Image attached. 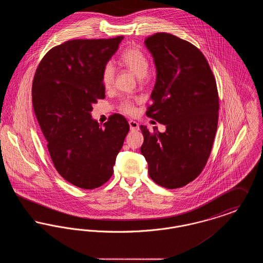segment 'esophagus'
<instances>
[{
	"mask_svg": "<svg viewBox=\"0 0 263 263\" xmlns=\"http://www.w3.org/2000/svg\"><path fill=\"white\" fill-rule=\"evenodd\" d=\"M129 126H130V130L131 131H138L139 130V124H138L136 121H134V120H130L129 121Z\"/></svg>",
	"mask_w": 263,
	"mask_h": 263,
	"instance_id": "esophagus-1",
	"label": "esophagus"
}]
</instances>
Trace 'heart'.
<instances>
[{
  "mask_svg": "<svg viewBox=\"0 0 263 263\" xmlns=\"http://www.w3.org/2000/svg\"><path fill=\"white\" fill-rule=\"evenodd\" d=\"M121 62L128 68L131 72H133L139 79H142L148 74L149 71V60L146 55L137 48H129L124 51L121 55ZM115 70L111 62L105 63L101 72V82L105 88L112 87L114 82ZM120 108L122 111L128 114L134 112V104L131 100H123L120 104Z\"/></svg>",
  "mask_w": 263,
  "mask_h": 263,
  "instance_id": "obj_1",
  "label": "heart"
}]
</instances>
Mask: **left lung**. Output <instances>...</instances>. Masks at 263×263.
<instances>
[{
  "label": "left lung",
  "mask_w": 263,
  "mask_h": 263,
  "mask_svg": "<svg viewBox=\"0 0 263 263\" xmlns=\"http://www.w3.org/2000/svg\"><path fill=\"white\" fill-rule=\"evenodd\" d=\"M157 77L147 115L165 125L160 133L141 125V153L151 178L163 187H182L200 175L218 125L216 80L197 47L160 32L145 39Z\"/></svg>",
  "instance_id": "8db88e82"
}]
</instances>
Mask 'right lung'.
<instances>
[{
    "mask_svg": "<svg viewBox=\"0 0 263 263\" xmlns=\"http://www.w3.org/2000/svg\"><path fill=\"white\" fill-rule=\"evenodd\" d=\"M123 36L74 39L53 47L39 63L32 104L55 168L70 183L100 187L113 174L129 124L114 114L100 126L92 105L104 99L101 72Z\"/></svg>",
    "mask_w": 263,
    "mask_h": 263,
    "instance_id": "right-lung-1",
    "label": "right lung"
}]
</instances>
